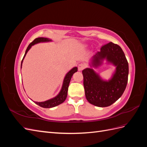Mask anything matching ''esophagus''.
Here are the masks:
<instances>
[{"mask_svg": "<svg viewBox=\"0 0 147 147\" xmlns=\"http://www.w3.org/2000/svg\"><path fill=\"white\" fill-rule=\"evenodd\" d=\"M86 67V65L83 64V63H80L78 64V70L81 71L82 70H83L84 68Z\"/></svg>", "mask_w": 147, "mask_h": 147, "instance_id": "1", "label": "esophagus"}]
</instances>
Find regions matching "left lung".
<instances>
[{"mask_svg":"<svg viewBox=\"0 0 147 147\" xmlns=\"http://www.w3.org/2000/svg\"><path fill=\"white\" fill-rule=\"evenodd\" d=\"M104 59L117 67L116 72L109 82L101 80L92 69L82 71L86 98L90 104L100 107L116 102L123 94L128 80V63L121 47L112 42L103 45L93 56L92 65L97 67Z\"/></svg>","mask_w":147,"mask_h":147,"instance_id":"left-lung-1","label":"left lung"}]
</instances>
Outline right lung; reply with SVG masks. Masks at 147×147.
Returning <instances> with one entry per match:
<instances>
[{
    "mask_svg": "<svg viewBox=\"0 0 147 147\" xmlns=\"http://www.w3.org/2000/svg\"><path fill=\"white\" fill-rule=\"evenodd\" d=\"M51 41V40H49L48 38H43V37H38L34 39V40L31 42L29 46L28 47L27 49H26V53L24 54V56L23 57V59H22L21 61V65H22V63H23V59L24 58V57L26 55V53H28L29 49L31 48L32 45H34V44H36L37 43L40 42H49ZM78 69L77 67H74L72 70H70L69 72L67 74L65 75V77L64 80V82H63V87H62L61 91L59 92V94L57 95L56 97H55V98L50 99L48 100L45 101V102H34L35 104H37L38 105L42 107L43 108H51V107H56L57 105H58L61 104L64 102L66 99L67 96V91H68V88L69 86V83L70 82L71 78H72V75L74 73L77 72Z\"/></svg>",
    "mask_w": 147,
    "mask_h": 147,
    "instance_id": "1",
    "label": "right lung"
}]
</instances>
